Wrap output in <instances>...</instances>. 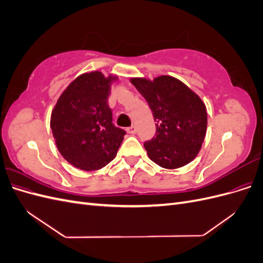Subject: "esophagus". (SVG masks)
Masks as SVG:
<instances>
[{"label":"esophagus","mask_w":263,"mask_h":263,"mask_svg":"<svg viewBox=\"0 0 263 263\" xmlns=\"http://www.w3.org/2000/svg\"><path fill=\"white\" fill-rule=\"evenodd\" d=\"M127 130V133H128V134H135V133H136V127H135V126H130V127H128V128H127L126 129Z\"/></svg>","instance_id":"obj_1"}]
</instances>
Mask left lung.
Returning <instances> with one entry per match:
<instances>
[{
	"label": "left lung",
	"instance_id": "8db88e82",
	"mask_svg": "<svg viewBox=\"0 0 263 263\" xmlns=\"http://www.w3.org/2000/svg\"><path fill=\"white\" fill-rule=\"evenodd\" d=\"M130 82L146 99L156 122V135L144 144L148 157L165 169H177L197 156L206 135L208 113L197 94L178 79L161 76L154 81Z\"/></svg>",
	"mask_w": 263,
	"mask_h": 263
}]
</instances>
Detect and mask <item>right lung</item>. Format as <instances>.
Masks as SVG:
<instances>
[{"label":"right lung","mask_w":263,"mask_h":263,"mask_svg":"<svg viewBox=\"0 0 263 263\" xmlns=\"http://www.w3.org/2000/svg\"><path fill=\"white\" fill-rule=\"evenodd\" d=\"M116 77L79 76L63 91L50 118L55 145L76 168L99 170L113 160L126 132L114 126L107 99Z\"/></svg>","instance_id":"obj_1"}]
</instances>
